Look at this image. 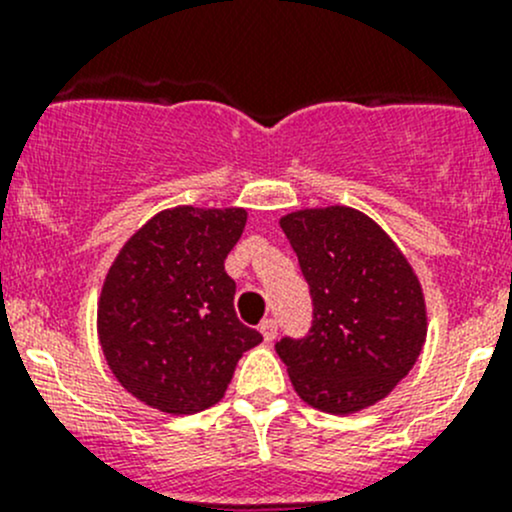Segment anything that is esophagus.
<instances>
[{"instance_id":"34e87169","label":"esophagus","mask_w":512,"mask_h":512,"mask_svg":"<svg viewBox=\"0 0 512 512\" xmlns=\"http://www.w3.org/2000/svg\"><path fill=\"white\" fill-rule=\"evenodd\" d=\"M260 334H262V339H265L267 344L275 342V337H277V319H265V322L260 324Z\"/></svg>"}]
</instances>
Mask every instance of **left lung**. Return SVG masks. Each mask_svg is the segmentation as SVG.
I'll return each instance as SVG.
<instances>
[{
	"label": "left lung",
	"mask_w": 512,
	"mask_h": 512,
	"mask_svg": "<svg viewBox=\"0 0 512 512\" xmlns=\"http://www.w3.org/2000/svg\"><path fill=\"white\" fill-rule=\"evenodd\" d=\"M314 302L304 339H282L299 399L347 416L379 404L414 369L428 332L421 282L384 227L349 205L280 218Z\"/></svg>",
	"instance_id": "left-lung-1"
}]
</instances>
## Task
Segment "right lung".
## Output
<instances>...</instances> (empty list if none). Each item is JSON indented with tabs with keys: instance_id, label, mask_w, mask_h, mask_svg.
<instances>
[{
	"instance_id": "1",
	"label": "right lung",
	"mask_w": 512,
	"mask_h": 512,
	"mask_svg": "<svg viewBox=\"0 0 512 512\" xmlns=\"http://www.w3.org/2000/svg\"><path fill=\"white\" fill-rule=\"evenodd\" d=\"M245 223V208L160 210L108 267L98 344L118 384L151 409L185 416L215 406L240 356L262 342L237 319L225 272Z\"/></svg>"
}]
</instances>
